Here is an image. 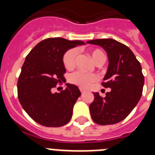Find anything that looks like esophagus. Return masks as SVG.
I'll return each instance as SVG.
<instances>
[{
  "instance_id": "esophagus-1",
  "label": "esophagus",
  "mask_w": 155,
  "mask_h": 155,
  "mask_svg": "<svg viewBox=\"0 0 155 155\" xmlns=\"http://www.w3.org/2000/svg\"><path fill=\"white\" fill-rule=\"evenodd\" d=\"M80 92H81V93H82V94H84L85 92H86V91H85L84 89H83V88H80Z\"/></svg>"
}]
</instances>
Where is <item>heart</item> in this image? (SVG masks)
Listing matches in <instances>:
<instances>
[{"label":"heart","instance_id":"heart-1","mask_svg":"<svg viewBox=\"0 0 155 155\" xmlns=\"http://www.w3.org/2000/svg\"><path fill=\"white\" fill-rule=\"evenodd\" d=\"M76 54H77V51L75 49L69 50L68 51L66 52L63 59V65L66 68L70 69V68L74 67ZM89 54L92 61L96 64L100 63H103L105 60V55L101 50H92V51H90ZM97 80V76L95 74L85 73L81 71H75L72 74H71L70 76H69V80H70L71 83H72L75 85H78L81 87H84V88H87V87H90L92 83L95 82Z\"/></svg>","mask_w":155,"mask_h":155}]
</instances>
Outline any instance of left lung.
Masks as SVG:
<instances>
[{
	"label": "left lung",
	"mask_w": 155,
	"mask_h": 155,
	"mask_svg": "<svg viewBox=\"0 0 155 155\" xmlns=\"http://www.w3.org/2000/svg\"><path fill=\"white\" fill-rule=\"evenodd\" d=\"M103 47L108 58V70L102 83L111 91L101 97L94 92L89 105L92 120L101 125H113L123 120L139 101L144 85L142 67L132 51L112 38L87 41Z\"/></svg>",
	"instance_id": "8db88e82"
}]
</instances>
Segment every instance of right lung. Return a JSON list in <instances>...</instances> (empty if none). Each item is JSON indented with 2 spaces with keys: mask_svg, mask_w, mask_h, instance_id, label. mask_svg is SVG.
<instances>
[{
  "mask_svg": "<svg viewBox=\"0 0 155 155\" xmlns=\"http://www.w3.org/2000/svg\"><path fill=\"white\" fill-rule=\"evenodd\" d=\"M85 44L63 38L42 40L28 54L18 82V99L33 120L47 127H59L70 121L73 107L81 95L76 85L53 92L58 83L65 81L63 55L68 50Z\"/></svg>",
  "mask_w": 155,
  "mask_h": 155,
  "instance_id": "obj_1",
  "label": "right lung"
}]
</instances>
